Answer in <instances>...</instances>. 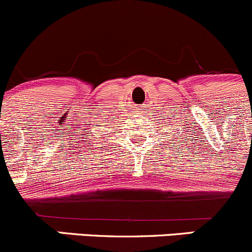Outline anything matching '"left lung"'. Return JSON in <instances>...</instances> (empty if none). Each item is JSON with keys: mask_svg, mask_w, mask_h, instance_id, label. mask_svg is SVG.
Segmentation results:
<instances>
[{"mask_svg": "<svg viewBox=\"0 0 252 252\" xmlns=\"http://www.w3.org/2000/svg\"><path fill=\"white\" fill-rule=\"evenodd\" d=\"M178 139H179V138H178Z\"/></svg>", "mask_w": 252, "mask_h": 252, "instance_id": "obj_1", "label": "left lung"}]
</instances>
